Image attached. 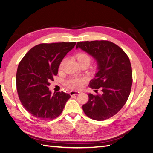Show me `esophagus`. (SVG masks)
Returning <instances> with one entry per match:
<instances>
[{"instance_id": "1", "label": "esophagus", "mask_w": 153, "mask_h": 153, "mask_svg": "<svg viewBox=\"0 0 153 153\" xmlns=\"http://www.w3.org/2000/svg\"><path fill=\"white\" fill-rule=\"evenodd\" d=\"M80 94L79 91H74V90H72V91H70V95H71V96L75 95H78V94Z\"/></svg>"}]
</instances>
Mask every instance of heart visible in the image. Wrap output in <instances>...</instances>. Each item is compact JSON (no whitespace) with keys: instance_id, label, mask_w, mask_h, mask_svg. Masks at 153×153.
Segmentation results:
<instances>
[{"instance_id":"heart-1","label":"heart","mask_w":153,"mask_h":153,"mask_svg":"<svg viewBox=\"0 0 153 153\" xmlns=\"http://www.w3.org/2000/svg\"><path fill=\"white\" fill-rule=\"evenodd\" d=\"M76 58L77 61V63L79 65L82 64H86L88 66L90 61H91V57L90 55H88L85 52H79L76 55ZM63 62L60 65V68L62 67ZM82 85V79L81 78L77 77H71L69 78L68 79L65 81V85L68 87V88L71 89H79L81 88V86Z\"/></svg>"}]
</instances>
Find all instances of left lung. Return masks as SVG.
Instances as JSON below:
<instances>
[{"mask_svg": "<svg viewBox=\"0 0 153 153\" xmlns=\"http://www.w3.org/2000/svg\"><path fill=\"white\" fill-rule=\"evenodd\" d=\"M80 48L95 59L97 72L89 87L101 94H88V102L82 106L85 114L95 120L115 115L124 106L132 86V69L125 52L111 42L101 40L77 42Z\"/></svg>", "mask_w": 153, "mask_h": 153, "instance_id": "left-lung-1", "label": "left lung"}]
</instances>
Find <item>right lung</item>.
I'll use <instances>...</instances> for the list:
<instances>
[{
	"instance_id": "right-lung-1",
	"label": "right lung",
	"mask_w": 153,
	"mask_h": 153,
	"mask_svg": "<svg viewBox=\"0 0 153 153\" xmlns=\"http://www.w3.org/2000/svg\"><path fill=\"white\" fill-rule=\"evenodd\" d=\"M76 43H41L30 49L20 62L16 76L17 92L25 110L37 119H55L71 97L63 91L52 94L49 86L58 74L62 59Z\"/></svg>"
}]
</instances>
